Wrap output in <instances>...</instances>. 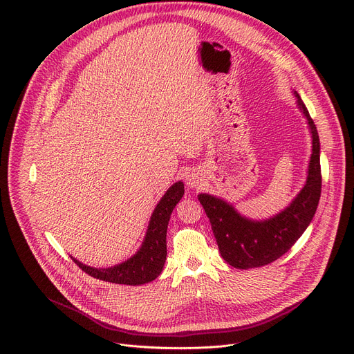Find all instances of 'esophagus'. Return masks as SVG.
<instances>
[{"label":"esophagus","instance_id":"obj_1","mask_svg":"<svg viewBox=\"0 0 354 354\" xmlns=\"http://www.w3.org/2000/svg\"><path fill=\"white\" fill-rule=\"evenodd\" d=\"M186 185L189 189H197L200 187V183H201V179H200V175L194 171H190L186 174Z\"/></svg>","mask_w":354,"mask_h":354}]
</instances>
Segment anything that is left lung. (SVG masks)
Returning <instances> with one entry per match:
<instances>
[{
  "label": "left lung",
  "instance_id": "obj_1",
  "mask_svg": "<svg viewBox=\"0 0 354 354\" xmlns=\"http://www.w3.org/2000/svg\"><path fill=\"white\" fill-rule=\"evenodd\" d=\"M294 92L297 108L307 120L313 153L307 179L291 203L277 214L254 220L241 214L230 201L209 193L197 198L203 206L223 259L236 269H254L274 262L297 242L311 224L321 197V142L314 120L299 95Z\"/></svg>",
  "mask_w": 354,
  "mask_h": 354
}]
</instances>
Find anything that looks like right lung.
Returning <instances> with one entry per match:
<instances>
[{
  "mask_svg": "<svg viewBox=\"0 0 354 354\" xmlns=\"http://www.w3.org/2000/svg\"><path fill=\"white\" fill-rule=\"evenodd\" d=\"M183 194L185 185L182 180L175 182L165 192L151 214L141 246L127 261L109 268H92L81 263L73 257L71 259L89 276L109 283L141 286L156 280L161 274L167 261L168 223Z\"/></svg>",
  "mask_w": 354,
  "mask_h": 354,
  "instance_id": "add662e5",
  "label": "right lung"
}]
</instances>
